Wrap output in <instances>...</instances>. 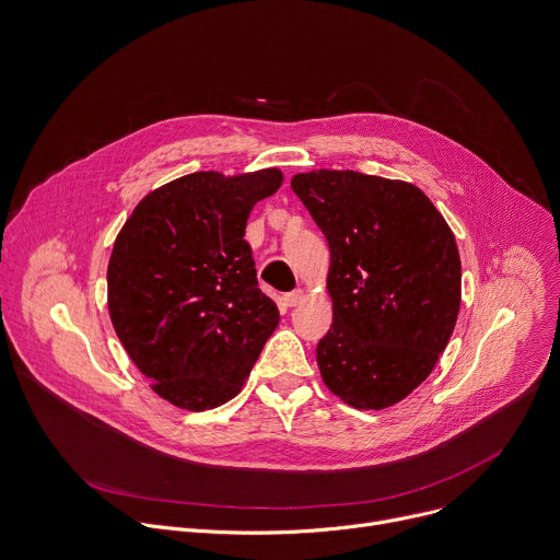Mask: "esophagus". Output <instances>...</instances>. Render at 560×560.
<instances>
[{
	"label": "esophagus",
	"instance_id": "obj_1",
	"mask_svg": "<svg viewBox=\"0 0 560 560\" xmlns=\"http://www.w3.org/2000/svg\"><path fill=\"white\" fill-rule=\"evenodd\" d=\"M303 296H305V292H303V290H294V292H288V294H283V305H288V307H294V305H299V303L303 301Z\"/></svg>",
	"mask_w": 560,
	"mask_h": 560
}]
</instances>
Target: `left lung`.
Listing matches in <instances>:
<instances>
[{"instance_id":"1","label":"left lung","mask_w":560,"mask_h":560,"mask_svg":"<svg viewBox=\"0 0 560 560\" xmlns=\"http://www.w3.org/2000/svg\"><path fill=\"white\" fill-rule=\"evenodd\" d=\"M290 186L330 246L332 328L316 346L324 383L357 410L404 401L456 326L460 257L447 221L408 182L322 168Z\"/></svg>"}]
</instances>
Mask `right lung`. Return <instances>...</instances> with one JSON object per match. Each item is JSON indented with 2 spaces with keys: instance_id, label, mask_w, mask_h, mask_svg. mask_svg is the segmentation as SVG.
I'll use <instances>...</instances> for the list:
<instances>
[{
  "instance_id": "1",
  "label": "right lung",
  "mask_w": 560,
  "mask_h": 560,
  "mask_svg": "<svg viewBox=\"0 0 560 560\" xmlns=\"http://www.w3.org/2000/svg\"><path fill=\"white\" fill-rule=\"evenodd\" d=\"M281 182L279 168L179 177L148 192L115 238L113 328L150 387L182 410H212L242 392L279 326L244 234Z\"/></svg>"
}]
</instances>
